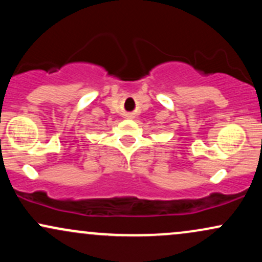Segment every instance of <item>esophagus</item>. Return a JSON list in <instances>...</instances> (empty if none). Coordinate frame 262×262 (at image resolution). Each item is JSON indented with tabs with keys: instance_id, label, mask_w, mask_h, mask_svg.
I'll return each mask as SVG.
<instances>
[{
	"instance_id": "34e87169",
	"label": "esophagus",
	"mask_w": 262,
	"mask_h": 262,
	"mask_svg": "<svg viewBox=\"0 0 262 262\" xmlns=\"http://www.w3.org/2000/svg\"><path fill=\"white\" fill-rule=\"evenodd\" d=\"M127 117L128 118H133V116H132V114H127Z\"/></svg>"
}]
</instances>
